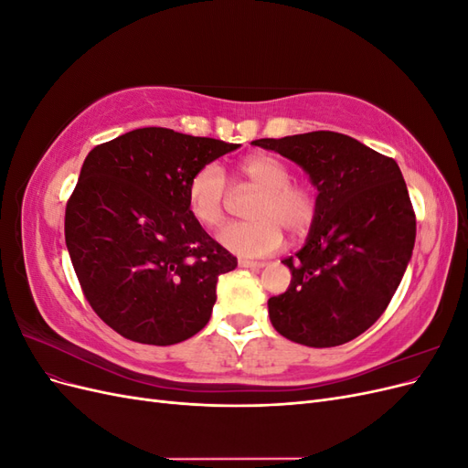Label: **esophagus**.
I'll return each mask as SVG.
<instances>
[{
	"label": "esophagus",
	"mask_w": 468,
	"mask_h": 468,
	"mask_svg": "<svg viewBox=\"0 0 468 468\" xmlns=\"http://www.w3.org/2000/svg\"><path fill=\"white\" fill-rule=\"evenodd\" d=\"M238 265L244 267V269H261V267H265L263 261H250V260H238Z\"/></svg>",
	"instance_id": "34e87169"
}]
</instances>
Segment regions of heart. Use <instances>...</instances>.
Here are the masks:
<instances>
[{"mask_svg":"<svg viewBox=\"0 0 468 468\" xmlns=\"http://www.w3.org/2000/svg\"><path fill=\"white\" fill-rule=\"evenodd\" d=\"M238 176L260 193L248 222H232L218 232L222 248L242 258H263L282 246V232L303 238L318 218V195L292 181L291 167L271 154H253L238 164ZM229 181L217 164L197 169L187 183L189 215L203 229H217L226 215Z\"/></svg>","mask_w":468,"mask_h":468,"instance_id":"1","label":"heart"}]
</instances>
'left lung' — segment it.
<instances>
[{
	"instance_id": "obj_1",
	"label": "left lung",
	"mask_w": 468,
	"mask_h": 468,
	"mask_svg": "<svg viewBox=\"0 0 468 468\" xmlns=\"http://www.w3.org/2000/svg\"><path fill=\"white\" fill-rule=\"evenodd\" d=\"M251 144L299 164L318 189L304 248L282 260L291 285L267 301L273 328L308 347L347 344L385 313L412 258L416 212L400 167L332 131Z\"/></svg>"
}]
</instances>
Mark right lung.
<instances>
[{"instance_id": "1", "label": "right lung", "mask_w": 468, "mask_h": 468, "mask_svg": "<svg viewBox=\"0 0 468 468\" xmlns=\"http://www.w3.org/2000/svg\"><path fill=\"white\" fill-rule=\"evenodd\" d=\"M238 146L146 126L88 154L66 246L90 306L122 337L174 346L207 325L217 281L238 261L189 215L187 183Z\"/></svg>"}]
</instances>
